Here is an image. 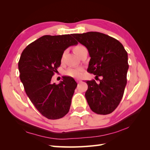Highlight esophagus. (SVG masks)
Listing matches in <instances>:
<instances>
[{
    "label": "esophagus",
    "mask_w": 150,
    "mask_h": 150,
    "mask_svg": "<svg viewBox=\"0 0 150 150\" xmlns=\"http://www.w3.org/2000/svg\"><path fill=\"white\" fill-rule=\"evenodd\" d=\"M76 81H77V82H80L81 81V79H76Z\"/></svg>",
    "instance_id": "34e87169"
}]
</instances>
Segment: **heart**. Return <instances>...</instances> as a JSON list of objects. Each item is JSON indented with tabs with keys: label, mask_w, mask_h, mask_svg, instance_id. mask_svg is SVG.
<instances>
[{
	"label": "heart",
	"mask_w": 150,
	"mask_h": 150,
	"mask_svg": "<svg viewBox=\"0 0 150 150\" xmlns=\"http://www.w3.org/2000/svg\"><path fill=\"white\" fill-rule=\"evenodd\" d=\"M84 46H81V45H78L76 47H75L74 48V52L75 53V54L77 55H79V52H81V50H82L83 48H84ZM66 54V52H64V53L62 54V59H63V57H64ZM82 69L81 68H79V67H77V68H70L68 69H67L66 72H65V74L66 75L69 76V77H71L73 78H78L79 77H81V75H82Z\"/></svg>",
	"instance_id": "obj_1"
}]
</instances>
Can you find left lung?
<instances>
[{
    "label": "left lung",
    "instance_id": "left-lung-1",
    "mask_svg": "<svg viewBox=\"0 0 150 150\" xmlns=\"http://www.w3.org/2000/svg\"><path fill=\"white\" fill-rule=\"evenodd\" d=\"M72 36L86 47L91 59L87 71L102 77L97 84L88 81V104L99 115L112 113L119 106L127 83L128 53L119 40L106 34L90 31Z\"/></svg>",
    "mask_w": 150,
    "mask_h": 150
}]
</instances>
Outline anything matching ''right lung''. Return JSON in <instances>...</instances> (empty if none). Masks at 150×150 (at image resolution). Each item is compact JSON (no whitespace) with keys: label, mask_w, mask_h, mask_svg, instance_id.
I'll return each instance as SVG.
<instances>
[{"label":"right lung","mask_w":150,"mask_h":150,"mask_svg":"<svg viewBox=\"0 0 150 150\" xmlns=\"http://www.w3.org/2000/svg\"><path fill=\"white\" fill-rule=\"evenodd\" d=\"M72 35L41 37L23 50L18 61L26 93L37 110L49 119H59L68 113L77 86L74 79L66 76L59 84L51 81L64 50L78 44Z\"/></svg>","instance_id":"obj_1"}]
</instances>
